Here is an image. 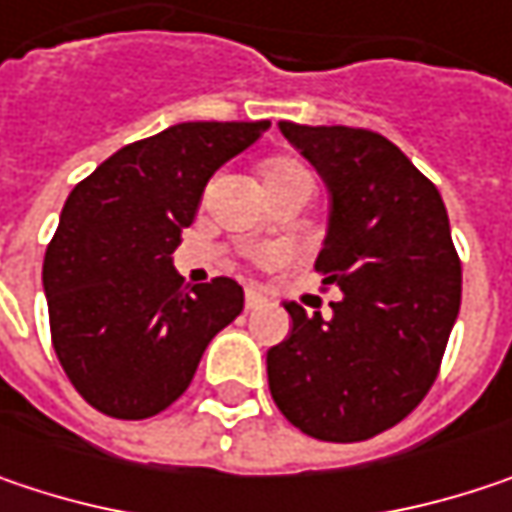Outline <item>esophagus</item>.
Segmentation results:
<instances>
[{
    "label": "esophagus",
    "instance_id": "esophagus-1",
    "mask_svg": "<svg viewBox=\"0 0 512 512\" xmlns=\"http://www.w3.org/2000/svg\"><path fill=\"white\" fill-rule=\"evenodd\" d=\"M263 304V296L257 293V290H246V307L249 310H255V307H260Z\"/></svg>",
    "mask_w": 512,
    "mask_h": 512
}]
</instances>
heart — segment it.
Here are the masks:
<instances>
[{
  "label": "heart",
  "mask_w": 512,
  "mask_h": 512,
  "mask_svg": "<svg viewBox=\"0 0 512 512\" xmlns=\"http://www.w3.org/2000/svg\"><path fill=\"white\" fill-rule=\"evenodd\" d=\"M263 181L266 184H290V181H299V184H310L313 187V178L310 172L304 169L302 163L296 161H272L263 172Z\"/></svg>",
  "instance_id": "obj_1"
}]
</instances>
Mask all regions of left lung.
I'll return each mask as SVG.
<instances>
[{
	"label": "left lung",
	"instance_id": "obj_1",
	"mask_svg": "<svg viewBox=\"0 0 512 512\" xmlns=\"http://www.w3.org/2000/svg\"><path fill=\"white\" fill-rule=\"evenodd\" d=\"M331 193L316 257L343 296L331 316L284 302L293 331L266 354L269 393L307 437L360 442L398 425L437 381L460 310V257L440 190L387 137L278 122Z\"/></svg>",
	"mask_w": 512,
	"mask_h": 512
}]
</instances>
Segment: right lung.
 <instances>
[{
	"mask_svg": "<svg viewBox=\"0 0 512 512\" xmlns=\"http://www.w3.org/2000/svg\"><path fill=\"white\" fill-rule=\"evenodd\" d=\"M269 128L178 122L122 146L75 184L43 257L55 354L105 416L149 419L184 393L208 343L243 310L231 278L184 287L172 269L210 175Z\"/></svg>",
	"mask_w": 512,
	"mask_h": 512,
	"instance_id": "right-lung-1",
	"label": "right lung"
}]
</instances>
